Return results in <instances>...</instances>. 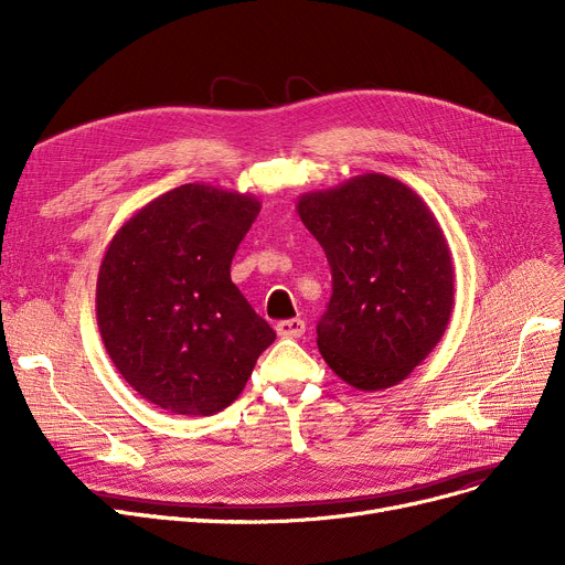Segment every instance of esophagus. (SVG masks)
<instances>
[{"label": "esophagus", "mask_w": 565, "mask_h": 565, "mask_svg": "<svg viewBox=\"0 0 565 565\" xmlns=\"http://www.w3.org/2000/svg\"><path fill=\"white\" fill-rule=\"evenodd\" d=\"M277 334L281 339H300L305 334V320L290 318V320L277 322Z\"/></svg>", "instance_id": "34e87169"}]
</instances>
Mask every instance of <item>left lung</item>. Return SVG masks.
Instances as JSON below:
<instances>
[{"mask_svg":"<svg viewBox=\"0 0 565 565\" xmlns=\"http://www.w3.org/2000/svg\"><path fill=\"white\" fill-rule=\"evenodd\" d=\"M332 267L318 350L350 387L390 390L417 369L454 311V260L424 199L384 173L298 199Z\"/></svg>","mask_w":565,"mask_h":565,"instance_id":"1","label":"left lung"}]
</instances>
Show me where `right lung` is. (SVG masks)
Instances as JSON below:
<instances>
[{
    "label": "right lung",
    "mask_w": 565,
    "mask_h": 565,
    "mask_svg": "<svg viewBox=\"0 0 565 565\" xmlns=\"http://www.w3.org/2000/svg\"><path fill=\"white\" fill-rule=\"evenodd\" d=\"M258 211L252 194L188 183L139 207L107 245L96 284L105 350L164 412H222L277 337L231 281Z\"/></svg>",
    "instance_id": "add662e5"
}]
</instances>
